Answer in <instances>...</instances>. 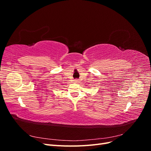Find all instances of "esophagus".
Listing matches in <instances>:
<instances>
[{"label":"esophagus","instance_id":"obj_1","mask_svg":"<svg viewBox=\"0 0 151 151\" xmlns=\"http://www.w3.org/2000/svg\"><path fill=\"white\" fill-rule=\"evenodd\" d=\"M74 83H79V79H75V80H74Z\"/></svg>","mask_w":151,"mask_h":151}]
</instances>
